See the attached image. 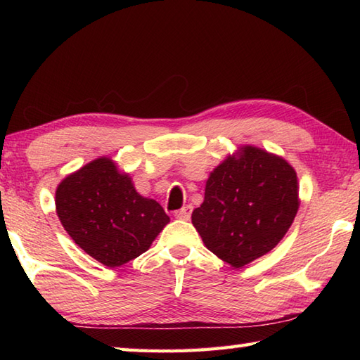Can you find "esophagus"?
<instances>
[{
  "instance_id": "1",
  "label": "esophagus",
  "mask_w": 360,
  "mask_h": 360,
  "mask_svg": "<svg viewBox=\"0 0 360 360\" xmlns=\"http://www.w3.org/2000/svg\"><path fill=\"white\" fill-rule=\"evenodd\" d=\"M190 215H192V205H184V207H182V209L174 212V217L178 218V219L187 221L190 218Z\"/></svg>"
}]
</instances>
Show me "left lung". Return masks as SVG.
Returning a JSON list of instances; mask_svg holds the SVG:
<instances>
[{
	"instance_id": "left-lung-1",
	"label": "left lung",
	"mask_w": 360,
	"mask_h": 360,
	"mask_svg": "<svg viewBox=\"0 0 360 360\" xmlns=\"http://www.w3.org/2000/svg\"><path fill=\"white\" fill-rule=\"evenodd\" d=\"M298 210V182L285 159L255 147L229 156L205 184L192 223L205 248L233 267L263 257L285 236Z\"/></svg>"
}]
</instances>
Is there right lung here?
I'll return each mask as SVG.
<instances>
[{
	"label": "right lung",
	"mask_w": 360,
	"mask_h": 360,
	"mask_svg": "<svg viewBox=\"0 0 360 360\" xmlns=\"http://www.w3.org/2000/svg\"><path fill=\"white\" fill-rule=\"evenodd\" d=\"M60 223L79 248L108 267L143 254L170 221L155 201L136 192L128 174L98 158L68 176L56 192Z\"/></svg>",
	"instance_id": "obj_1"
}]
</instances>
